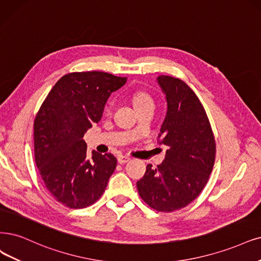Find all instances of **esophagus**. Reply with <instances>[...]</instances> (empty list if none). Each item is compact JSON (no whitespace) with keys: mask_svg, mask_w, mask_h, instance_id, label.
I'll use <instances>...</instances> for the list:
<instances>
[{"mask_svg":"<svg viewBox=\"0 0 261 261\" xmlns=\"http://www.w3.org/2000/svg\"><path fill=\"white\" fill-rule=\"evenodd\" d=\"M118 162L120 163V165H123V163H125V162H128L131 158L130 157H128V156H122V155H120V156H118Z\"/></svg>","mask_w":261,"mask_h":261,"instance_id":"esophagus-1","label":"esophagus"}]
</instances>
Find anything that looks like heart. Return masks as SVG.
Here are the masks:
<instances>
[{"label":"heart","mask_w":261,"mask_h":261,"mask_svg":"<svg viewBox=\"0 0 261 261\" xmlns=\"http://www.w3.org/2000/svg\"><path fill=\"white\" fill-rule=\"evenodd\" d=\"M133 104L136 108H139V106H144V105H149L153 104V101L151 99V96L145 92V91H137L133 94ZM112 108V102L109 103L108 105V111H110Z\"/></svg>","instance_id":"1"}]
</instances>
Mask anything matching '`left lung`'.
<instances>
[{"label": "left lung", "instance_id": "1", "mask_svg": "<svg viewBox=\"0 0 261 261\" xmlns=\"http://www.w3.org/2000/svg\"><path fill=\"white\" fill-rule=\"evenodd\" d=\"M168 110L159 143L169 147L161 165L146 167L138 180L140 197L158 212L187 206L203 190L215 162L216 144L203 105L179 79L160 75Z\"/></svg>", "mask_w": 261, "mask_h": 261}]
</instances>
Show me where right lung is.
<instances>
[{"label": "right lung", "instance_id": "right-lung-1", "mask_svg": "<svg viewBox=\"0 0 261 261\" xmlns=\"http://www.w3.org/2000/svg\"><path fill=\"white\" fill-rule=\"evenodd\" d=\"M127 77L91 71L69 73L56 83L34 120L36 167L51 196L83 208L99 200L117 166L112 153L87 158L84 134L101 120L106 101Z\"/></svg>", "mask_w": 261, "mask_h": 261}]
</instances>
